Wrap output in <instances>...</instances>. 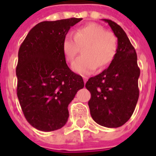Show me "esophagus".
<instances>
[{
    "label": "esophagus",
    "mask_w": 156,
    "mask_h": 156,
    "mask_svg": "<svg viewBox=\"0 0 156 156\" xmlns=\"http://www.w3.org/2000/svg\"><path fill=\"white\" fill-rule=\"evenodd\" d=\"M88 78L87 77H83V81H84V83H87V81Z\"/></svg>",
    "instance_id": "esophagus-1"
}]
</instances>
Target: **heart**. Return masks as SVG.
I'll return each instance as SVG.
<instances>
[{
  "mask_svg": "<svg viewBox=\"0 0 156 156\" xmlns=\"http://www.w3.org/2000/svg\"><path fill=\"white\" fill-rule=\"evenodd\" d=\"M83 47L81 56L71 65V68L79 74L92 73L95 69L103 68L111 63L117 52V38L111 31H106L102 26L89 23L78 28L74 37L67 35L62 44L66 59L71 61Z\"/></svg>",
  "mask_w": 156,
  "mask_h": 156,
  "instance_id": "b5f03b06",
  "label": "heart"
}]
</instances>
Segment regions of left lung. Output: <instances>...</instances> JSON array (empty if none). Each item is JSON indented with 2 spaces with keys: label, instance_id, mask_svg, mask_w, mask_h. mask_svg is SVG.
I'll use <instances>...</instances> for the list:
<instances>
[{
  "label": "left lung",
  "instance_id": "8db88e82",
  "mask_svg": "<svg viewBox=\"0 0 156 156\" xmlns=\"http://www.w3.org/2000/svg\"><path fill=\"white\" fill-rule=\"evenodd\" d=\"M107 23L117 38V52L109 66L89 78L86 87L91 94L88 102L93 120L100 126L117 128L129 121L139 96L137 53L124 30L109 19Z\"/></svg>",
  "mask_w": 156,
  "mask_h": 156
}]
</instances>
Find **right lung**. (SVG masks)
I'll return each mask as SVG.
<instances>
[{
    "instance_id": "right-lung-1",
    "label": "right lung",
    "mask_w": 156,
    "mask_h": 156,
    "mask_svg": "<svg viewBox=\"0 0 156 156\" xmlns=\"http://www.w3.org/2000/svg\"><path fill=\"white\" fill-rule=\"evenodd\" d=\"M82 19L41 22L20 46L17 95L27 121L39 130L63 127L69 118V104L84 87L83 78L67 66L62 49L69 30Z\"/></svg>"
}]
</instances>
